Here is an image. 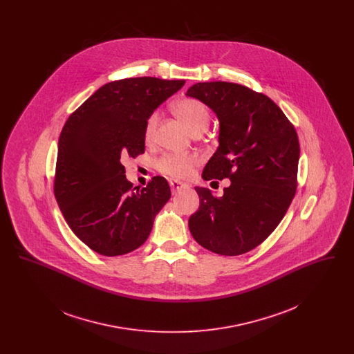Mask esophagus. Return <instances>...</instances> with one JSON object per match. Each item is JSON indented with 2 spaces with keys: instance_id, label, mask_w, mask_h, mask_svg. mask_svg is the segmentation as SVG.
<instances>
[{
  "instance_id": "esophagus-1",
  "label": "esophagus",
  "mask_w": 354,
  "mask_h": 354,
  "mask_svg": "<svg viewBox=\"0 0 354 354\" xmlns=\"http://www.w3.org/2000/svg\"><path fill=\"white\" fill-rule=\"evenodd\" d=\"M169 185H171V189H172V192H176V191H179V189H182V188H185V183H182V182H178V180H171L169 182Z\"/></svg>"
}]
</instances>
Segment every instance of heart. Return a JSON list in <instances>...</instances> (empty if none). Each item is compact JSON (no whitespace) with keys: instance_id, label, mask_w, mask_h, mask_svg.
<instances>
[{"instance_id":"obj_1","label":"heart","mask_w":354,"mask_h":354,"mask_svg":"<svg viewBox=\"0 0 354 354\" xmlns=\"http://www.w3.org/2000/svg\"><path fill=\"white\" fill-rule=\"evenodd\" d=\"M174 111L191 133H202L211 119L208 107L202 101L196 98L185 97L174 103ZM159 115L156 111L150 114L145 124V139L147 142L152 140ZM199 163V158L195 153H165L163 156L155 160V169L159 172L167 175L174 179L187 178L194 167Z\"/></svg>"}]
</instances>
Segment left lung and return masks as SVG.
<instances>
[{
    "instance_id": "1",
    "label": "left lung",
    "mask_w": 354,
    "mask_h": 354,
    "mask_svg": "<svg viewBox=\"0 0 354 354\" xmlns=\"http://www.w3.org/2000/svg\"><path fill=\"white\" fill-rule=\"evenodd\" d=\"M218 115L219 147L203 169L204 180L228 178L216 198L196 187L199 209L188 227L211 252L237 256L260 245L274 231L295 198L300 143L281 109L243 84L201 82L187 91Z\"/></svg>"
}]
</instances>
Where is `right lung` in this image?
<instances>
[{"instance_id":"1","label":"right lung","mask_w":354,"mask_h":354,"mask_svg":"<svg viewBox=\"0 0 354 354\" xmlns=\"http://www.w3.org/2000/svg\"><path fill=\"white\" fill-rule=\"evenodd\" d=\"M185 81L152 77L103 84L70 114L58 140L54 195L68 227L93 251L119 256L139 248L171 198L163 176L133 188L123 156L145 152V124Z\"/></svg>"}]
</instances>
